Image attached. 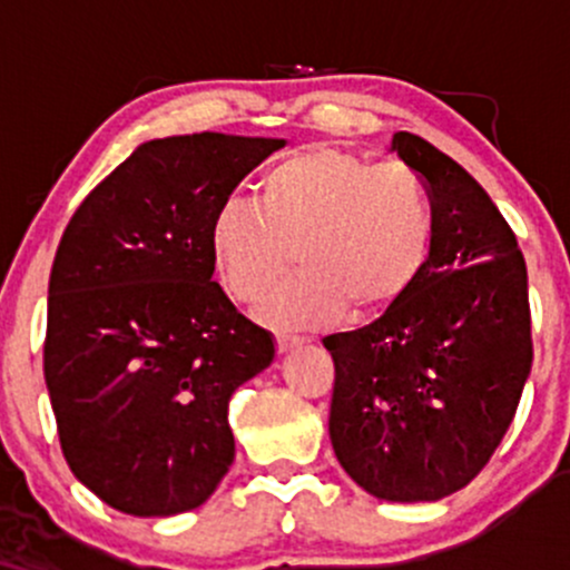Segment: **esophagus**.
Returning <instances> with one entry per match:
<instances>
[{"mask_svg": "<svg viewBox=\"0 0 570 570\" xmlns=\"http://www.w3.org/2000/svg\"><path fill=\"white\" fill-rule=\"evenodd\" d=\"M299 343H303V337L292 335V332H278V335H276V348H278L281 353L289 351V348H297Z\"/></svg>", "mask_w": 570, "mask_h": 570, "instance_id": "esophagus-1", "label": "esophagus"}]
</instances>
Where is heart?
Returning <instances> with one entry per match:
<instances>
[{"instance_id": "obj_1", "label": "heart", "mask_w": 570, "mask_h": 570, "mask_svg": "<svg viewBox=\"0 0 570 570\" xmlns=\"http://www.w3.org/2000/svg\"><path fill=\"white\" fill-rule=\"evenodd\" d=\"M436 238L429 181L404 160L313 147L273 163L257 200L233 195L212 219V257L233 297L257 303L297 252L303 267L257 316L276 326L324 324L396 303L426 271Z\"/></svg>"}]
</instances>
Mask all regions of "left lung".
I'll use <instances>...</instances> for the list:
<instances>
[{"instance_id": "obj_1", "label": "left lung", "mask_w": 570, "mask_h": 570, "mask_svg": "<svg viewBox=\"0 0 570 570\" xmlns=\"http://www.w3.org/2000/svg\"><path fill=\"white\" fill-rule=\"evenodd\" d=\"M391 147L429 181L434 252L381 318L324 337L330 440L375 499L436 501L466 488L512 426L533 364L528 271L509 222L453 158L407 130Z\"/></svg>"}]
</instances>
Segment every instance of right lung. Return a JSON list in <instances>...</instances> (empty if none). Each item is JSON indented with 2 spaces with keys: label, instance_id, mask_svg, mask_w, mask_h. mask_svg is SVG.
I'll list each match as a JSON object with an SVG mask.
<instances>
[{
  "label": "right lung",
  "instance_id": "obj_1",
  "mask_svg": "<svg viewBox=\"0 0 570 570\" xmlns=\"http://www.w3.org/2000/svg\"><path fill=\"white\" fill-rule=\"evenodd\" d=\"M278 147L208 130L144 141L61 235L45 383L71 474L117 512H187L230 469L227 404L276 348L212 281L208 233Z\"/></svg>",
  "mask_w": 570,
  "mask_h": 570
}]
</instances>
